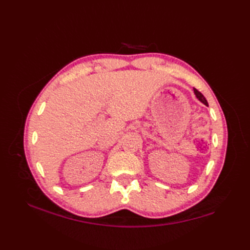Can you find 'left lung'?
I'll return each mask as SVG.
<instances>
[{
    "instance_id": "left-lung-1",
    "label": "left lung",
    "mask_w": 250,
    "mask_h": 250,
    "mask_svg": "<svg viewBox=\"0 0 250 250\" xmlns=\"http://www.w3.org/2000/svg\"><path fill=\"white\" fill-rule=\"evenodd\" d=\"M193 91H194V94H195L196 99H199V101H201V102L203 103V104L208 105V104H207V101H206V99L204 98L203 94H202L200 91H198V90H196V89H193Z\"/></svg>"
}]
</instances>
